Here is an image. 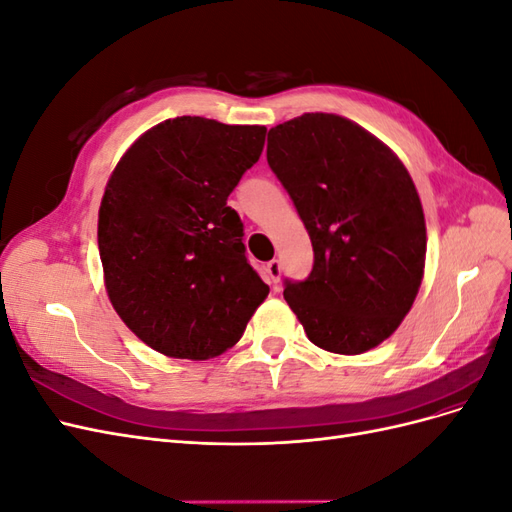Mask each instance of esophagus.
Masks as SVG:
<instances>
[{"label":"esophagus","instance_id":"34e87169","mask_svg":"<svg viewBox=\"0 0 512 512\" xmlns=\"http://www.w3.org/2000/svg\"><path fill=\"white\" fill-rule=\"evenodd\" d=\"M265 273H267V280H269V284H277V280H280V273H282L280 260H271V262H267Z\"/></svg>","mask_w":512,"mask_h":512}]
</instances>
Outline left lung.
Wrapping results in <instances>:
<instances>
[{"label": "left lung", "instance_id": "obj_1", "mask_svg": "<svg viewBox=\"0 0 512 512\" xmlns=\"http://www.w3.org/2000/svg\"><path fill=\"white\" fill-rule=\"evenodd\" d=\"M267 143V162L314 247L307 280L284 282L286 303L318 348H376L423 280L427 230L410 173L374 134L331 113L284 121Z\"/></svg>", "mask_w": 512, "mask_h": 512}]
</instances>
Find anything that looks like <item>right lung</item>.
<instances>
[{"label":"right lung","instance_id":"1","mask_svg":"<svg viewBox=\"0 0 512 512\" xmlns=\"http://www.w3.org/2000/svg\"><path fill=\"white\" fill-rule=\"evenodd\" d=\"M265 126L177 117L123 153L98 213L104 284L126 327L173 359L235 346L269 286L226 205L265 147Z\"/></svg>","mask_w":512,"mask_h":512}]
</instances>
